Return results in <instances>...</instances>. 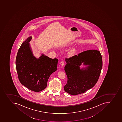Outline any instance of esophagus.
Here are the masks:
<instances>
[{"mask_svg":"<svg viewBox=\"0 0 122 122\" xmlns=\"http://www.w3.org/2000/svg\"><path fill=\"white\" fill-rule=\"evenodd\" d=\"M60 64L61 66H63L64 65V62L63 61H61L60 63Z\"/></svg>","mask_w":122,"mask_h":122,"instance_id":"1","label":"esophagus"}]
</instances>
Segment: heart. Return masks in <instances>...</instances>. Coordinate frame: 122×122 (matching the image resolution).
<instances>
[{"instance_id":"b5f03b06","label":"heart","mask_w":122,"mask_h":122,"mask_svg":"<svg viewBox=\"0 0 122 122\" xmlns=\"http://www.w3.org/2000/svg\"><path fill=\"white\" fill-rule=\"evenodd\" d=\"M72 45V43L68 44V45H67L66 46L68 47V46H69L70 45ZM77 49H76V48H73L70 50L68 51V56H74V55H75V54H76V53L77 52Z\"/></svg>"}]
</instances>
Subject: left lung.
<instances>
[{
    "label": "left lung",
    "instance_id": "obj_1",
    "mask_svg": "<svg viewBox=\"0 0 122 122\" xmlns=\"http://www.w3.org/2000/svg\"><path fill=\"white\" fill-rule=\"evenodd\" d=\"M65 70L67 83L64 90L71 95L84 93L97 82L102 68V57L99 51L89 50L69 59H65ZM82 63L85 67L81 69Z\"/></svg>",
    "mask_w": 122,
    "mask_h": 122
}]
</instances>
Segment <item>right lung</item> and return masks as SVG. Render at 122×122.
Returning a JSON list of instances; mask_svg holds the SVG:
<instances>
[{"instance_id": "obj_1", "label": "right lung", "mask_w": 122, "mask_h": 122, "mask_svg": "<svg viewBox=\"0 0 122 122\" xmlns=\"http://www.w3.org/2000/svg\"><path fill=\"white\" fill-rule=\"evenodd\" d=\"M32 39L30 36L22 43L17 53L15 65L21 84L30 90L39 92L46 88L48 78L57 70L58 60L43 54L36 58L29 43Z\"/></svg>"}]
</instances>
